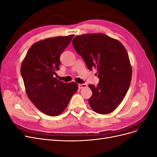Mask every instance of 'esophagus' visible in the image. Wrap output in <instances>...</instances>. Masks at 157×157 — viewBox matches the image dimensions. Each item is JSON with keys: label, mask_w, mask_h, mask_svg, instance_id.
<instances>
[{"label": "esophagus", "mask_w": 157, "mask_h": 157, "mask_svg": "<svg viewBox=\"0 0 157 157\" xmlns=\"http://www.w3.org/2000/svg\"><path fill=\"white\" fill-rule=\"evenodd\" d=\"M86 87H87V84H78L79 89H82V88H84Z\"/></svg>", "instance_id": "esophagus-1"}]
</instances>
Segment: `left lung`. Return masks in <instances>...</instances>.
Returning <instances> with one entry per match:
<instances>
[{"mask_svg": "<svg viewBox=\"0 0 157 157\" xmlns=\"http://www.w3.org/2000/svg\"><path fill=\"white\" fill-rule=\"evenodd\" d=\"M75 51L89 70L96 69L99 82L89 84L88 103L99 114L110 113L120 105L130 87L132 69L128 52L120 41L102 33L78 35L72 41Z\"/></svg>", "mask_w": 157, "mask_h": 157, "instance_id": "8db88e82", "label": "left lung"}]
</instances>
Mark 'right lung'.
<instances>
[{
  "instance_id": "add662e5",
  "label": "right lung",
  "mask_w": 157,
  "mask_h": 157,
  "mask_svg": "<svg viewBox=\"0 0 157 157\" xmlns=\"http://www.w3.org/2000/svg\"><path fill=\"white\" fill-rule=\"evenodd\" d=\"M74 35L38 41L28 50L21 66V74L28 98L48 116H58L67 107L78 88L75 82L65 83L54 77L59 69V57Z\"/></svg>"
}]
</instances>
